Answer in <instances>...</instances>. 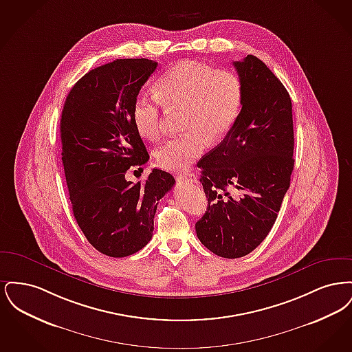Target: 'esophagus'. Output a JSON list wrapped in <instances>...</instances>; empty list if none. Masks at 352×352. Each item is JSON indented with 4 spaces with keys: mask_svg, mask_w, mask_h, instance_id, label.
<instances>
[{
    "mask_svg": "<svg viewBox=\"0 0 352 352\" xmlns=\"http://www.w3.org/2000/svg\"><path fill=\"white\" fill-rule=\"evenodd\" d=\"M178 179L190 182V184H195V182H197V177H195V174H192V173H184V174H181V175H178Z\"/></svg>",
    "mask_w": 352,
    "mask_h": 352,
    "instance_id": "obj_1",
    "label": "esophagus"
}]
</instances>
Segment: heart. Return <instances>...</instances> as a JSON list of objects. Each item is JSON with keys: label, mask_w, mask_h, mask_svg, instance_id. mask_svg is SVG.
<instances>
[{"label": "heart", "mask_w": 352, "mask_h": 352, "mask_svg": "<svg viewBox=\"0 0 352 352\" xmlns=\"http://www.w3.org/2000/svg\"><path fill=\"white\" fill-rule=\"evenodd\" d=\"M155 94L134 99V128L144 138L155 140L162 132L161 102L168 108H182V128L187 132L155 151L160 168L181 171L201 155L208 140L219 141L231 131L243 107L244 87L234 69H217L187 59L158 79Z\"/></svg>", "instance_id": "heart-1"}]
</instances>
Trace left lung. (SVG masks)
Returning a JSON list of instances; mask_svg holds the SVG:
<instances>
[{
    "label": "left lung",
    "mask_w": 352,
    "mask_h": 352,
    "mask_svg": "<svg viewBox=\"0 0 352 352\" xmlns=\"http://www.w3.org/2000/svg\"><path fill=\"white\" fill-rule=\"evenodd\" d=\"M243 107L234 126L198 168L208 206L195 224L201 244L220 257L256 250L272 230L294 168L292 100L254 55L234 62Z\"/></svg>",
    "instance_id": "1"
}]
</instances>
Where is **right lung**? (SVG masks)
Instances as JSON below:
<instances>
[{
	"label": "right lung",
	"instance_id": "add662e5",
	"mask_svg": "<svg viewBox=\"0 0 352 352\" xmlns=\"http://www.w3.org/2000/svg\"><path fill=\"white\" fill-rule=\"evenodd\" d=\"M157 66L142 58L94 68L71 88L62 111V161L72 212L89 244L109 257L133 254L151 241L158 201L175 184L160 168L144 182L125 178L129 168L149 160L132 107Z\"/></svg>",
	"mask_w": 352,
	"mask_h": 352
}]
</instances>
